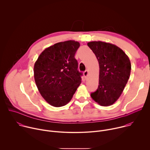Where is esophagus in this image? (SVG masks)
Masks as SVG:
<instances>
[{
    "mask_svg": "<svg viewBox=\"0 0 150 150\" xmlns=\"http://www.w3.org/2000/svg\"><path fill=\"white\" fill-rule=\"evenodd\" d=\"M88 70H85V71H84V72H83V75L85 76V78H87V76H88Z\"/></svg>",
    "mask_w": 150,
    "mask_h": 150,
    "instance_id": "obj_1",
    "label": "esophagus"
}]
</instances>
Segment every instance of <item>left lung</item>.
<instances>
[{
    "mask_svg": "<svg viewBox=\"0 0 150 150\" xmlns=\"http://www.w3.org/2000/svg\"><path fill=\"white\" fill-rule=\"evenodd\" d=\"M87 45L100 67L98 87L91 97L100 105H110L119 98L129 78L130 60L121 49L109 42L91 41Z\"/></svg>",
    "mask_w": 150,
    "mask_h": 150,
    "instance_id": "left-lung-1",
    "label": "left lung"
}]
</instances>
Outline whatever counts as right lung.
Listing matches in <instances>:
<instances>
[{"label": "right lung", "mask_w": 150, "mask_h": 150, "mask_svg": "<svg viewBox=\"0 0 150 150\" xmlns=\"http://www.w3.org/2000/svg\"><path fill=\"white\" fill-rule=\"evenodd\" d=\"M79 42L69 40L49 47L38 57L34 67L37 88L51 105H65L81 83L82 72L75 58Z\"/></svg>", "instance_id": "right-lung-1"}]
</instances>
